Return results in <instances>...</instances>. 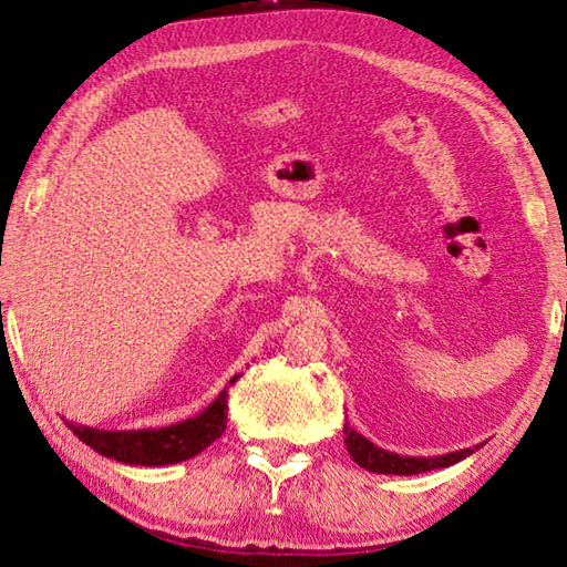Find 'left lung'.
I'll use <instances>...</instances> for the list:
<instances>
[{
    "instance_id": "8db88e82",
    "label": "left lung",
    "mask_w": 567,
    "mask_h": 567,
    "mask_svg": "<svg viewBox=\"0 0 567 567\" xmlns=\"http://www.w3.org/2000/svg\"><path fill=\"white\" fill-rule=\"evenodd\" d=\"M344 433V445H348L350 457L358 463L360 467L370 470V473H380V475H420V473H430V470L437 467H450L465 460L467 455H473L475 447H465V450H455V453H445L437 457H412V455H398L390 453V450L378 447L372 440H368L360 433H354L350 427V422H344L342 427Z\"/></svg>"
}]
</instances>
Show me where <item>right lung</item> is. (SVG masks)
Masks as SVG:
<instances>
[{
    "instance_id": "right-lung-1",
    "label": "right lung",
    "mask_w": 567,
    "mask_h": 567,
    "mask_svg": "<svg viewBox=\"0 0 567 567\" xmlns=\"http://www.w3.org/2000/svg\"><path fill=\"white\" fill-rule=\"evenodd\" d=\"M235 375L229 385L237 380ZM72 433L84 445L97 450L100 455L117 460L124 465H175L203 453L227 427V388L219 392L213 405H207L199 415L187 417L167 427H147V430H97L87 425H74Z\"/></svg>"
}]
</instances>
